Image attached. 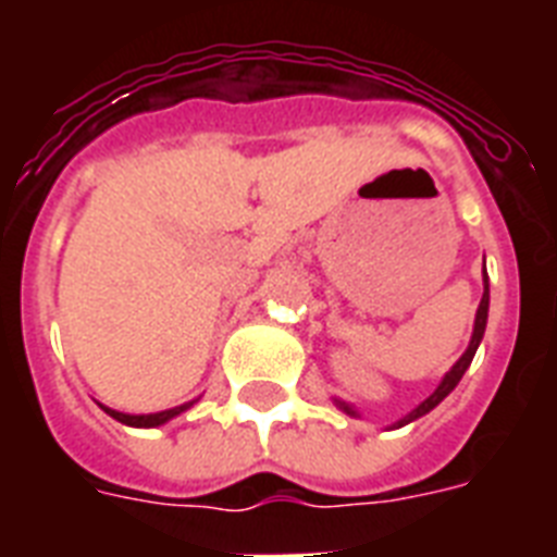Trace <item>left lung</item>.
Listing matches in <instances>:
<instances>
[{
    "instance_id": "obj_1",
    "label": "left lung",
    "mask_w": 557,
    "mask_h": 557,
    "mask_svg": "<svg viewBox=\"0 0 557 557\" xmlns=\"http://www.w3.org/2000/svg\"><path fill=\"white\" fill-rule=\"evenodd\" d=\"M485 321H488V277H483V300H480V306H476L474 332H471V341H468V349H466V352H462V356H459L457 364L450 367V370L445 372V375H442L440 387L433 389L431 396L424 398L422 405H416L413 410H410V413H405V416H401V419H398V422H393V428H405V424L416 422L419 416L431 413L433 407L440 405L442 398L448 396L450 389L457 387L459 379L466 375V370H468V367H471V361H474L476 347H480V341H483V335H485ZM332 401H335V407H338V410H344V413H347V416H352V419H361V413H358V407H356V405H349V401H344V398H332Z\"/></svg>"
}]
</instances>
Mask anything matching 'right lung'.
I'll use <instances>...</instances> for the list:
<instances>
[{
	"mask_svg": "<svg viewBox=\"0 0 557 557\" xmlns=\"http://www.w3.org/2000/svg\"><path fill=\"white\" fill-rule=\"evenodd\" d=\"M196 401H199V398H193V401H185V405L178 407H170V410H159V413H121V410H112V407L100 405V401L98 405L103 407V413H109L121 424H129V428H159V424L170 422V419H176V416H182L185 410H190Z\"/></svg>",
	"mask_w": 557,
	"mask_h": 557,
	"instance_id": "add662e5",
	"label": "right lung"
}]
</instances>
